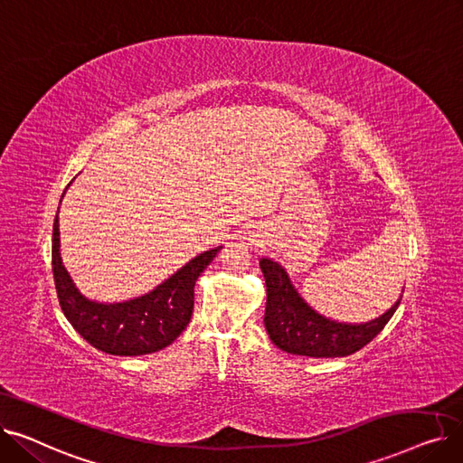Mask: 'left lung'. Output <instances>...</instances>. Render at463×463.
I'll return each instance as SVG.
<instances>
[{"label":"left lung","instance_id":"1","mask_svg":"<svg viewBox=\"0 0 463 463\" xmlns=\"http://www.w3.org/2000/svg\"><path fill=\"white\" fill-rule=\"evenodd\" d=\"M266 281L264 326L274 345L290 354L313 358L347 356L368 345L392 319L400 300L379 319L366 325H345L330 321L297 293L287 272L272 259L259 260Z\"/></svg>","mask_w":463,"mask_h":463}]
</instances>
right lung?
<instances>
[{"label": "right lung", "instance_id": "1", "mask_svg": "<svg viewBox=\"0 0 463 463\" xmlns=\"http://www.w3.org/2000/svg\"><path fill=\"white\" fill-rule=\"evenodd\" d=\"M222 246L191 259L148 295L99 304L88 300L67 274L60 257L58 213L52 231V272L61 311L90 345L109 354L138 356L165 349L189 325L194 304V281Z\"/></svg>", "mask_w": 463, "mask_h": 463}]
</instances>
